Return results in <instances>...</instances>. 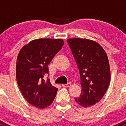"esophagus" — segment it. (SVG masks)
<instances>
[{"mask_svg":"<svg viewBox=\"0 0 126 126\" xmlns=\"http://www.w3.org/2000/svg\"><path fill=\"white\" fill-rule=\"evenodd\" d=\"M71 86V83H67V84H62V86H63V87H65V88L70 87Z\"/></svg>","mask_w":126,"mask_h":126,"instance_id":"obj_1","label":"esophagus"}]
</instances>
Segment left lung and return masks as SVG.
<instances>
[{"label": "left lung", "mask_w": 126, "mask_h": 126, "mask_svg": "<svg viewBox=\"0 0 126 126\" xmlns=\"http://www.w3.org/2000/svg\"><path fill=\"white\" fill-rule=\"evenodd\" d=\"M79 71L81 93L77 103L89 107L100 100L110 82L107 55L100 44L86 38L67 40Z\"/></svg>", "instance_id": "1"}]
</instances>
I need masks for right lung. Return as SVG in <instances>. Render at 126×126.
I'll return each mask as SVG.
<instances>
[{"mask_svg": "<svg viewBox=\"0 0 126 126\" xmlns=\"http://www.w3.org/2000/svg\"><path fill=\"white\" fill-rule=\"evenodd\" d=\"M63 45L62 39H36L19 52L16 68L17 84L24 98L35 107L50 106L56 96L58 89L43 78L48 74V65Z\"/></svg>", "mask_w": 126, "mask_h": 126, "instance_id": "right-lung-1", "label": "right lung"}]
</instances>
